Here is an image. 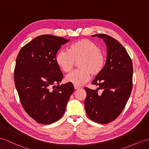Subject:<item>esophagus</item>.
Wrapping results in <instances>:
<instances>
[{"label": "esophagus", "instance_id": "1", "mask_svg": "<svg viewBox=\"0 0 149 149\" xmlns=\"http://www.w3.org/2000/svg\"><path fill=\"white\" fill-rule=\"evenodd\" d=\"M74 89H80L81 88V87L77 86H75V85H74Z\"/></svg>", "mask_w": 149, "mask_h": 149}]
</instances>
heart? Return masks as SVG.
Here are the masks:
<instances>
[{
  "mask_svg": "<svg viewBox=\"0 0 149 149\" xmlns=\"http://www.w3.org/2000/svg\"><path fill=\"white\" fill-rule=\"evenodd\" d=\"M79 67L66 76V81L75 86H81L89 81L90 74H100L105 65V56L96 43L88 39H82L71 44L68 50L62 49L56 54L55 60L65 72H70L75 60L78 59Z\"/></svg>",
  "mask_w": 149,
  "mask_h": 149,
  "instance_id": "1",
  "label": "heart"
}]
</instances>
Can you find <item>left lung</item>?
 Masks as SVG:
<instances>
[{
    "label": "left lung",
    "instance_id": "obj_1",
    "mask_svg": "<svg viewBox=\"0 0 149 149\" xmlns=\"http://www.w3.org/2000/svg\"><path fill=\"white\" fill-rule=\"evenodd\" d=\"M92 36L103 39L107 47V56L103 69L92 82L103 91L98 94L97 89L85 87V109L91 120L106 124L120 115L130 96L133 64L127 50L114 38L105 34Z\"/></svg>",
    "mask_w": 149,
    "mask_h": 149
}]
</instances>
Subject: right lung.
I'll use <instances>...</instances> for the list:
<instances>
[{"label": "right lung", "instance_id": "right-lung-1", "mask_svg": "<svg viewBox=\"0 0 149 149\" xmlns=\"http://www.w3.org/2000/svg\"><path fill=\"white\" fill-rule=\"evenodd\" d=\"M68 41L41 35L24 45L17 55L15 86L25 111L38 123L48 125L58 121L74 91L70 82L55 86L63 77L56 62V53Z\"/></svg>", "mask_w": 149, "mask_h": 149}]
</instances>
